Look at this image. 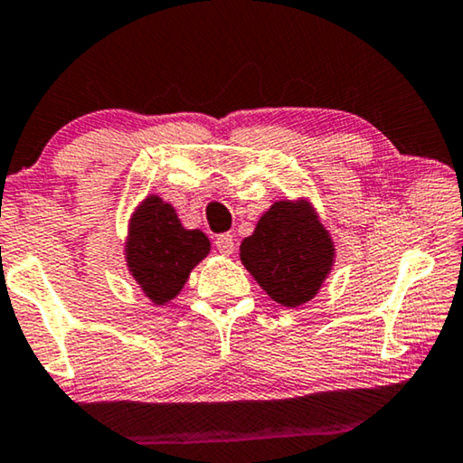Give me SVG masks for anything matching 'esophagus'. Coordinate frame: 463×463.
<instances>
[{
  "instance_id": "1",
  "label": "esophagus",
  "mask_w": 463,
  "mask_h": 463,
  "mask_svg": "<svg viewBox=\"0 0 463 463\" xmlns=\"http://www.w3.org/2000/svg\"><path fill=\"white\" fill-rule=\"evenodd\" d=\"M216 250L220 253H224V256H231V253L234 251V237L232 234H220V237L216 239Z\"/></svg>"
}]
</instances>
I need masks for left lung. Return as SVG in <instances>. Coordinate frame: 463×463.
<instances>
[{"label": "left lung", "mask_w": 463, "mask_h": 463, "mask_svg": "<svg viewBox=\"0 0 463 463\" xmlns=\"http://www.w3.org/2000/svg\"><path fill=\"white\" fill-rule=\"evenodd\" d=\"M239 258L277 304H308L334 270L335 243L310 199L275 201L241 241Z\"/></svg>", "instance_id": "obj_1"}]
</instances>
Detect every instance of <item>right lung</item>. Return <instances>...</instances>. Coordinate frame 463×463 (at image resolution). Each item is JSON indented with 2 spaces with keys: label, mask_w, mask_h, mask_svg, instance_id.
<instances>
[{
  "label": "right lung",
  "mask_w": 463,
  "mask_h": 463,
  "mask_svg": "<svg viewBox=\"0 0 463 463\" xmlns=\"http://www.w3.org/2000/svg\"><path fill=\"white\" fill-rule=\"evenodd\" d=\"M210 250L205 232L184 229L175 207L159 194H146L128 220L123 258L136 285L155 306H165L180 294Z\"/></svg>",
  "instance_id": "1"
}]
</instances>
